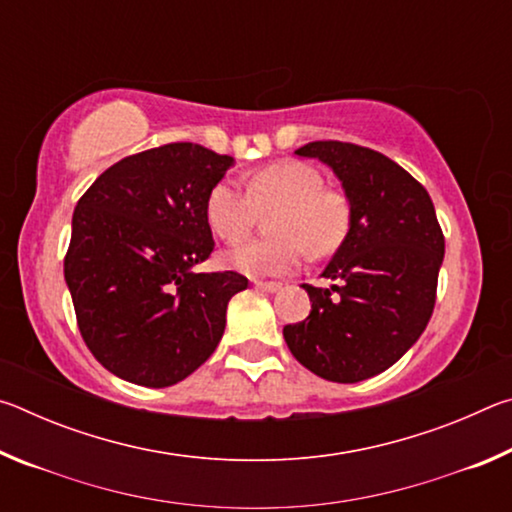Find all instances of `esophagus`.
I'll return each mask as SVG.
<instances>
[{
  "label": "esophagus",
  "mask_w": 512,
  "mask_h": 512,
  "mask_svg": "<svg viewBox=\"0 0 512 512\" xmlns=\"http://www.w3.org/2000/svg\"><path fill=\"white\" fill-rule=\"evenodd\" d=\"M253 284H255V287H257L259 291H268V293H275V291H280V289H282V284H280V282H264V280H253Z\"/></svg>",
  "instance_id": "esophagus-1"
}]
</instances>
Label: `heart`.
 <instances>
[{
    "mask_svg": "<svg viewBox=\"0 0 512 512\" xmlns=\"http://www.w3.org/2000/svg\"><path fill=\"white\" fill-rule=\"evenodd\" d=\"M268 232L273 237L248 239L225 253V262L248 275H284L302 262L305 248L325 257L339 248L350 230L352 207L341 189L325 187L316 167L300 160H282L257 169L248 189L223 178L207 194L205 216L216 237L237 241L271 212Z\"/></svg>",
    "mask_w": 512,
    "mask_h": 512,
    "instance_id": "obj_1",
    "label": "heart"
}]
</instances>
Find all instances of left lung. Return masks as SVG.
<instances>
[{
  "mask_svg": "<svg viewBox=\"0 0 512 512\" xmlns=\"http://www.w3.org/2000/svg\"><path fill=\"white\" fill-rule=\"evenodd\" d=\"M296 153L334 169L352 219L323 271L334 284H302L311 311L284 325V341L314 375L354 384L391 368L420 339L436 305L445 235L427 189L379 151L320 140Z\"/></svg>",
  "mask_w": 512,
  "mask_h": 512,
  "instance_id": "obj_1",
  "label": "left lung"
}]
</instances>
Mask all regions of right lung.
Here are the masks:
<instances>
[{
    "label": "right lung",
    "instance_id": "obj_1",
    "mask_svg": "<svg viewBox=\"0 0 512 512\" xmlns=\"http://www.w3.org/2000/svg\"><path fill=\"white\" fill-rule=\"evenodd\" d=\"M230 155L171 142L108 167L76 203L65 282L88 350L137 386L178 384L210 359L237 271L194 273L214 253L205 216Z\"/></svg>",
    "mask_w": 512,
    "mask_h": 512
}]
</instances>
